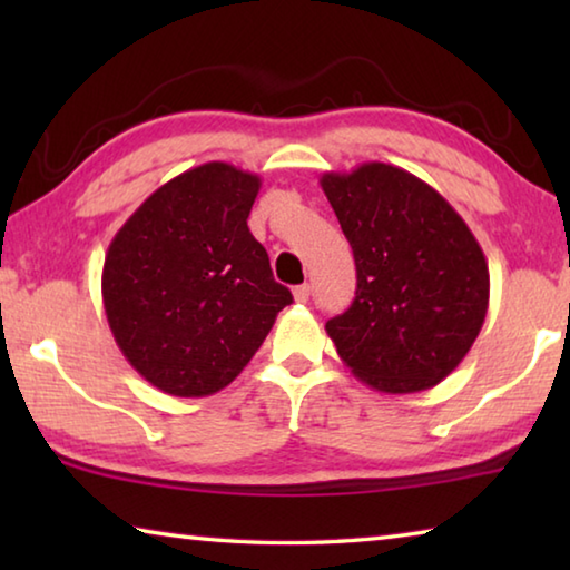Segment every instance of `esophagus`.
<instances>
[{"label": "esophagus", "instance_id": "esophagus-1", "mask_svg": "<svg viewBox=\"0 0 570 570\" xmlns=\"http://www.w3.org/2000/svg\"><path fill=\"white\" fill-rule=\"evenodd\" d=\"M308 294H312V288H308V284L294 286V298H296L298 304H306L308 302Z\"/></svg>", "mask_w": 570, "mask_h": 570}]
</instances>
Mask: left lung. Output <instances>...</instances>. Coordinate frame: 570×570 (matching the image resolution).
I'll return each instance as SVG.
<instances>
[{"label":"left lung","mask_w":570,"mask_h":570,"mask_svg":"<svg viewBox=\"0 0 570 570\" xmlns=\"http://www.w3.org/2000/svg\"><path fill=\"white\" fill-rule=\"evenodd\" d=\"M354 250L356 296L326 322L356 380L387 394L440 384L465 360L488 314L485 254L440 193L390 163L324 173Z\"/></svg>","instance_id":"obj_1"}]
</instances>
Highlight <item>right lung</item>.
<instances>
[{
    "label": "right lung",
    "mask_w": 570,
    "mask_h": 570,
    "mask_svg": "<svg viewBox=\"0 0 570 570\" xmlns=\"http://www.w3.org/2000/svg\"><path fill=\"white\" fill-rule=\"evenodd\" d=\"M256 173L210 160L150 193L110 240L102 304L125 360L173 397H206L250 362L292 292L246 218Z\"/></svg>",
    "instance_id": "1"
}]
</instances>
